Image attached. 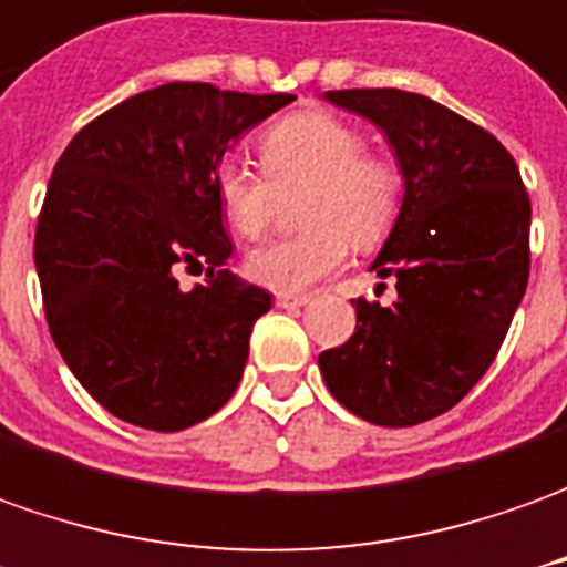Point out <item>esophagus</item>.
Listing matches in <instances>:
<instances>
[{
  "instance_id": "obj_1",
  "label": "esophagus",
  "mask_w": 567,
  "mask_h": 567,
  "mask_svg": "<svg viewBox=\"0 0 567 567\" xmlns=\"http://www.w3.org/2000/svg\"><path fill=\"white\" fill-rule=\"evenodd\" d=\"M308 299H311V296H306V292H277L275 296V302L280 308H299L306 306Z\"/></svg>"
}]
</instances>
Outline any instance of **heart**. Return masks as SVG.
I'll return each mask as SVG.
<instances>
[{
  "label": "heart",
  "mask_w": 567,
  "mask_h": 567,
  "mask_svg": "<svg viewBox=\"0 0 567 567\" xmlns=\"http://www.w3.org/2000/svg\"><path fill=\"white\" fill-rule=\"evenodd\" d=\"M261 172L240 159L216 169L218 209L246 240L268 231L280 197H292L296 237L271 240L246 256L249 280L277 292H299L333 275L349 240L370 249L392 231L404 200V169L395 157L367 151L361 128L330 111H302L277 120L259 138Z\"/></svg>",
  "instance_id": "1"
}]
</instances>
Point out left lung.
I'll return each instance as SVG.
<instances>
[{
  "instance_id": "8db88e82",
  "label": "left lung",
  "mask_w": 567,
  "mask_h": 567,
  "mask_svg": "<svg viewBox=\"0 0 567 567\" xmlns=\"http://www.w3.org/2000/svg\"><path fill=\"white\" fill-rule=\"evenodd\" d=\"M327 97L373 120L404 169L395 228L373 261L398 299H351L349 342L321 351L333 398L373 425L435 420L494 364L530 271V200L513 154L466 116L401 89ZM385 290V284H380Z\"/></svg>"
}]
</instances>
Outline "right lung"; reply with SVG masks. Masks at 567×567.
<instances>
[{"mask_svg": "<svg viewBox=\"0 0 567 567\" xmlns=\"http://www.w3.org/2000/svg\"><path fill=\"white\" fill-rule=\"evenodd\" d=\"M292 97L166 82L95 116L54 163L33 246L42 308L73 377L113 416L178 432L234 395L271 296L225 268L216 169ZM182 267L210 280L182 291Z\"/></svg>", "mask_w": 567, "mask_h": 567, "instance_id": "add662e5", "label": "right lung"}]
</instances>
